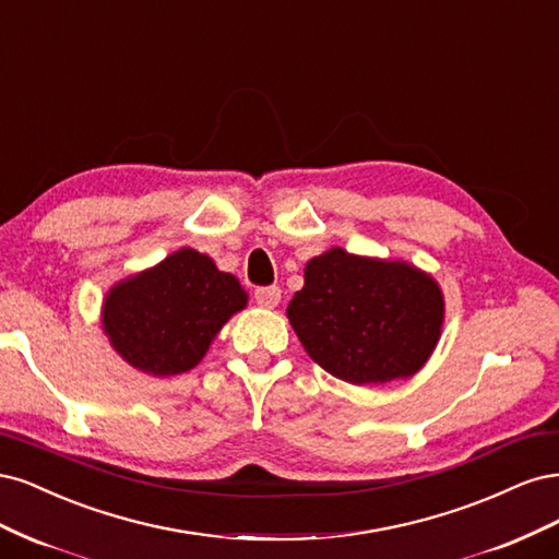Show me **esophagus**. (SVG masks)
<instances>
[{
  "label": "esophagus",
  "mask_w": 559,
  "mask_h": 559,
  "mask_svg": "<svg viewBox=\"0 0 559 559\" xmlns=\"http://www.w3.org/2000/svg\"><path fill=\"white\" fill-rule=\"evenodd\" d=\"M255 301L262 306V309H274V306H278V301H281V287H276V285L258 287Z\"/></svg>",
  "instance_id": "obj_1"
}]
</instances>
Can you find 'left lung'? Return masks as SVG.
<instances>
[{
  "label": "left lung",
  "instance_id": "8db88e82",
  "mask_svg": "<svg viewBox=\"0 0 559 559\" xmlns=\"http://www.w3.org/2000/svg\"><path fill=\"white\" fill-rule=\"evenodd\" d=\"M285 313L316 365L353 385H383L427 365L445 299L416 264L334 246L306 262L304 287Z\"/></svg>",
  "mask_w": 559,
  "mask_h": 559
}]
</instances>
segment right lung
Listing matches in <instances>:
<instances>
[{
    "label": "right lung",
    "mask_w": 559,
    "mask_h": 559,
    "mask_svg": "<svg viewBox=\"0 0 559 559\" xmlns=\"http://www.w3.org/2000/svg\"><path fill=\"white\" fill-rule=\"evenodd\" d=\"M248 306L239 278L194 248H178L155 266L114 283L102 301L111 348L155 378L194 369L225 322Z\"/></svg>",
    "instance_id": "add662e5"
}]
</instances>
